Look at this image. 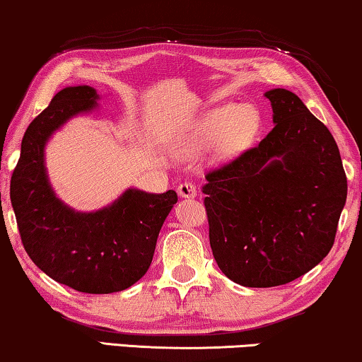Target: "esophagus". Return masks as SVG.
I'll return each mask as SVG.
<instances>
[{
	"instance_id": "esophagus-1",
	"label": "esophagus",
	"mask_w": 362,
	"mask_h": 362,
	"mask_svg": "<svg viewBox=\"0 0 362 362\" xmlns=\"http://www.w3.org/2000/svg\"><path fill=\"white\" fill-rule=\"evenodd\" d=\"M177 192H179V195L183 198H195L197 197V187L193 185L192 182H183L177 188Z\"/></svg>"
}]
</instances>
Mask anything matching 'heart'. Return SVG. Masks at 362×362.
I'll return each instance as SVG.
<instances>
[{
  "label": "heart",
  "instance_id": "obj_1",
  "mask_svg": "<svg viewBox=\"0 0 362 362\" xmlns=\"http://www.w3.org/2000/svg\"><path fill=\"white\" fill-rule=\"evenodd\" d=\"M261 128V115L254 106L225 105L202 119L190 147L198 149L218 141L220 156L233 157L252 144Z\"/></svg>",
  "mask_w": 362,
  "mask_h": 362
}]
</instances>
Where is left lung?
I'll return each mask as SVG.
<instances>
[{
  "label": "left lung",
  "mask_w": 362,
  "mask_h": 362,
  "mask_svg": "<svg viewBox=\"0 0 362 362\" xmlns=\"http://www.w3.org/2000/svg\"><path fill=\"white\" fill-rule=\"evenodd\" d=\"M266 96L272 131L206 172L210 246L221 272L244 287L295 281L332 251L348 180L334 137L292 91Z\"/></svg>",
  "instance_id": "8db88e82"
}]
</instances>
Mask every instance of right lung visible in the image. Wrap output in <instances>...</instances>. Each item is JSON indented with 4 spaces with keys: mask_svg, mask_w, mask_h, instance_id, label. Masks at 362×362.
Here are the masks:
<instances>
[{
    "mask_svg": "<svg viewBox=\"0 0 362 362\" xmlns=\"http://www.w3.org/2000/svg\"><path fill=\"white\" fill-rule=\"evenodd\" d=\"M91 86H69L28 126L11 177V203L23 246L55 282L85 293L131 287L152 262L157 236L177 193L128 190L113 205L77 213L55 198L44 167L49 136L70 116L96 105Z\"/></svg>",
    "mask_w": 362,
    "mask_h": 362,
    "instance_id": "obj_1",
    "label": "right lung"
}]
</instances>
